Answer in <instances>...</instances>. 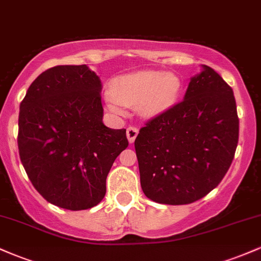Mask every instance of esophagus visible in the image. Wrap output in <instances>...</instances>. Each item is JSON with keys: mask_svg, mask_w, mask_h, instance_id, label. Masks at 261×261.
I'll return each instance as SVG.
<instances>
[{"mask_svg": "<svg viewBox=\"0 0 261 261\" xmlns=\"http://www.w3.org/2000/svg\"><path fill=\"white\" fill-rule=\"evenodd\" d=\"M137 135H139V130H137L136 127H133V126L127 127L126 137H127L128 142L134 143L135 142V139H136V137H137Z\"/></svg>", "mask_w": 261, "mask_h": 261, "instance_id": "34e87169", "label": "esophagus"}]
</instances>
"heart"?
I'll use <instances>...</instances> for the list:
<instances>
[{"label":"heart","mask_w":261,"mask_h":261,"mask_svg":"<svg viewBox=\"0 0 261 261\" xmlns=\"http://www.w3.org/2000/svg\"><path fill=\"white\" fill-rule=\"evenodd\" d=\"M182 83L174 73L163 71H140L118 79L113 92L106 95L107 107L116 115H124L126 106L140 104L141 113L157 115L178 101Z\"/></svg>","instance_id":"obj_1"}]
</instances>
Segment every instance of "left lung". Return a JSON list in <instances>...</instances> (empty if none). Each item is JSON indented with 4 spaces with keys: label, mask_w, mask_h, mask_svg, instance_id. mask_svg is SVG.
Returning <instances> with one entry per match:
<instances>
[{
    "label": "left lung",
    "mask_w": 261,
    "mask_h": 261,
    "mask_svg": "<svg viewBox=\"0 0 261 261\" xmlns=\"http://www.w3.org/2000/svg\"><path fill=\"white\" fill-rule=\"evenodd\" d=\"M184 99L160 114L135 140L145 195L185 205L207 195L226 175L238 143L239 119L232 88L201 65Z\"/></svg>",
    "instance_id": "8db88e82"
}]
</instances>
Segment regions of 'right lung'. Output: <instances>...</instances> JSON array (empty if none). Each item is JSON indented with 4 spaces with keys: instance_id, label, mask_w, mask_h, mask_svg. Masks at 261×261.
Here are the masks:
<instances>
[{
    "instance_id": "right-lung-1",
    "label": "right lung",
    "mask_w": 261,
    "mask_h": 261,
    "mask_svg": "<svg viewBox=\"0 0 261 261\" xmlns=\"http://www.w3.org/2000/svg\"><path fill=\"white\" fill-rule=\"evenodd\" d=\"M101 88L87 65H60L39 74L20 103V161L39 194L61 208L98 205L128 146L125 128L104 125Z\"/></svg>"
}]
</instances>
